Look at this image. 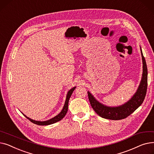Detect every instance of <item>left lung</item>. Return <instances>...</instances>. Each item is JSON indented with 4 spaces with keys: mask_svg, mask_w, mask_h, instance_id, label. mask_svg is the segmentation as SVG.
<instances>
[{
    "mask_svg": "<svg viewBox=\"0 0 154 154\" xmlns=\"http://www.w3.org/2000/svg\"><path fill=\"white\" fill-rule=\"evenodd\" d=\"M140 52L143 63V73L140 85L132 97L124 104L118 107H108L97 100L88 91V97L92 107L99 116L110 120H121L127 117L143 103L147 88V67L146 62Z\"/></svg>",
    "mask_w": 154,
    "mask_h": 154,
    "instance_id": "8db88e82",
    "label": "left lung"
}]
</instances>
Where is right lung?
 Listing matches in <instances>:
<instances>
[{"label":"right lung","mask_w":154,"mask_h":154,"mask_svg":"<svg viewBox=\"0 0 154 154\" xmlns=\"http://www.w3.org/2000/svg\"><path fill=\"white\" fill-rule=\"evenodd\" d=\"M76 87H73L72 88H71V89L67 92V97H66V102H65V104L63 106V107L62 110V111L59 113V114L56 116L55 117L51 119L50 120H46V121H36V120H32L29 117H27L26 116L24 115V116H25L26 118H27L31 122L34 123V124H35L37 125H51V124H54L57 122H59V121L61 120L66 115L67 112V110H68V104H69V99H70V96L72 95V94L73 93V92H74V91L75 90Z\"/></svg>","instance_id":"obj_1"}]
</instances>
